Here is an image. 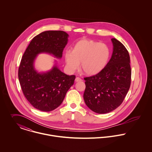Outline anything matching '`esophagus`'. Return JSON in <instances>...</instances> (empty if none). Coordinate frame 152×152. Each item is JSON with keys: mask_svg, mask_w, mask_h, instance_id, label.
Returning a JSON list of instances; mask_svg holds the SVG:
<instances>
[{"mask_svg": "<svg viewBox=\"0 0 152 152\" xmlns=\"http://www.w3.org/2000/svg\"><path fill=\"white\" fill-rule=\"evenodd\" d=\"M75 81H76V82H80V81H82V79H81L80 77H76V79H75Z\"/></svg>", "mask_w": 152, "mask_h": 152, "instance_id": "1", "label": "esophagus"}]
</instances>
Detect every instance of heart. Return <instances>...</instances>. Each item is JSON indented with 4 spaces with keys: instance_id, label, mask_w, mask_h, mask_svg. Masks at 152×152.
I'll return each mask as SVG.
<instances>
[{
    "instance_id": "b5f03b06",
    "label": "heart",
    "mask_w": 152,
    "mask_h": 152,
    "mask_svg": "<svg viewBox=\"0 0 152 152\" xmlns=\"http://www.w3.org/2000/svg\"><path fill=\"white\" fill-rule=\"evenodd\" d=\"M110 55L108 47L92 40H82L76 43L72 52L64 53L67 69L73 72L79 66L87 75H94L99 73L106 66Z\"/></svg>"
}]
</instances>
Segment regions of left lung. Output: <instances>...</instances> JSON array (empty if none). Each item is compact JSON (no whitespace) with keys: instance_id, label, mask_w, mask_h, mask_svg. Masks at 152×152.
<instances>
[{"instance_id":"left-lung-1","label":"left lung","mask_w":152,"mask_h":152,"mask_svg":"<svg viewBox=\"0 0 152 152\" xmlns=\"http://www.w3.org/2000/svg\"><path fill=\"white\" fill-rule=\"evenodd\" d=\"M113 53L99 73L85 77L83 94L87 106L97 113H109L118 107L129 90L131 68L128 51L121 42L112 38Z\"/></svg>"}]
</instances>
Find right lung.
I'll list each match as a JSON object with an SVG mask.
<instances>
[{"label": "right lung", "mask_w": 152, "mask_h": 152, "mask_svg": "<svg viewBox=\"0 0 152 152\" xmlns=\"http://www.w3.org/2000/svg\"><path fill=\"white\" fill-rule=\"evenodd\" d=\"M69 34L63 31H45L33 38L25 50L18 71L19 80L28 102L36 109L50 112L59 107L73 85L76 76L62 72L55 64L46 72H39L34 63L37 55L47 53L61 59L68 42Z\"/></svg>", "instance_id": "add662e5"}]
</instances>
